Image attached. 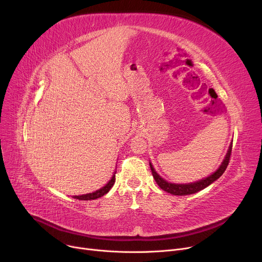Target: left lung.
Returning a JSON list of instances; mask_svg holds the SVG:
<instances>
[{"label":"left lung","mask_w":262,"mask_h":262,"mask_svg":"<svg viewBox=\"0 0 262 262\" xmlns=\"http://www.w3.org/2000/svg\"><path fill=\"white\" fill-rule=\"evenodd\" d=\"M231 148H232V143L229 145V148L227 150V154L225 156V159L223 160L222 164L220 166V168L212 173L211 175H209L208 177L204 178V180H201L199 182L195 183H191V184H172L169 183L167 181H164L162 177H160L157 172L154 170L152 163L149 162V167L150 170H152V174L155 182L157 183V185L163 190L168 192V193H171L173 195H189V194H193L196 193V192L205 189L206 187H208L209 185H211L213 182H215L217 178H220L222 176V174L225 172L228 162L230 159V155H231Z\"/></svg>","instance_id":"obj_1"}]
</instances>
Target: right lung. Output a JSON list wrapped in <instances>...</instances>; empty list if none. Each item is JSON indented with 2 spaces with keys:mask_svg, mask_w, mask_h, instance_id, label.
<instances>
[{
  "mask_svg": "<svg viewBox=\"0 0 262 262\" xmlns=\"http://www.w3.org/2000/svg\"><path fill=\"white\" fill-rule=\"evenodd\" d=\"M115 182H116V175H114L112 177V180H110L103 188L96 190L95 192H92V193H88V194H84V195H75L73 198L80 200V201H91V200H96L99 198H102L103 195H105L107 193L110 189H112Z\"/></svg>",
  "mask_w": 262,
  "mask_h": 262,
  "instance_id": "right-lung-1",
  "label": "right lung"
}]
</instances>
